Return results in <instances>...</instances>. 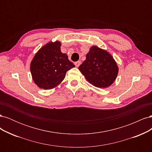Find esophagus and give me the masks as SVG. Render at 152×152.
Listing matches in <instances>:
<instances>
[{"label": "esophagus", "instance_id": "34e87169", "mask_svg": "<svg viewBox=\"0 0 152 152\" xmlns=\"http://www.w3.org/2000/svg\"><path fill=\"white\" fill-rule=\"evenodd\" d=\"M81 64V61H78L77 62L75 63V65L77 66V67H79L80 66V65Z\"/></svg>", "mask_w": 152, "mask_h": 152}]
</instances>
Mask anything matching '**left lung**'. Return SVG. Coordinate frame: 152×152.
<instances>
[{"label":"left lung","instance_id":"obj_1","mask_svg":"<svg viewBox=\"0 0 152 152\" xmlns=\"http://www.w3.org/2000/svg\"><path fill=\"white\" fill-rule=\"evenodd\" d=\"M79 69L87 81L100 88L111 85L115 80L118 70L111 55L96 46L90 49L86 59Z\"/></svg>","mask_w":152,"mask_h":152}]
</instances>
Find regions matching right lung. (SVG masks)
I'll list each match as a JSON object with an SVG mask.
<instances>
[{
	"instance_id": "add662e5",
	"label": "right lung",
	"mask_w": 152,
	"mask_h": 152,
	"mask_svg": "<svg viewBox=\"0 0 152 152\" xmlns=\"http://www.w3.org/2000/svg\"><path fill=\"white\" fill-rule=\"evenodd\" d=\"M59 42L48 43L35 54L30 65L33 80L40 88H54L65 79L68 70L75 65L60 50Z\"/></svg>"
}]
</instances>
